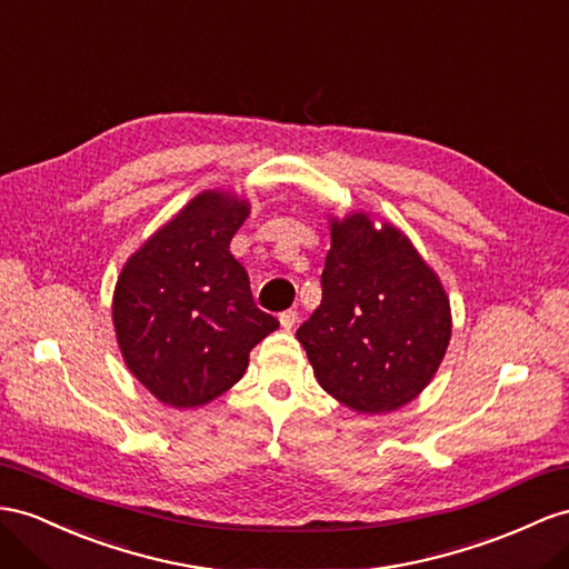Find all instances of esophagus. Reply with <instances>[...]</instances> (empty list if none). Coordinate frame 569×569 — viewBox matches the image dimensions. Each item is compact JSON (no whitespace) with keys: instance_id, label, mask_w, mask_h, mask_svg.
I'll return each instance as SVG.
<instances>
[{"instance_id":"34e87169","label":"esophagus","mask_w":569,"mask_h":569,"mask_svg":"<svg viewBox=\"0 0 569 569\" xmlns=\"http://www.w3.org/2000/svg\"><path fill=\"white\" fill-rule=\"evenodd\" d=\"M298 319H300L298 310H286V312H281V315H279V322H281V327H283L286 331L293 329V327L298 325Z\"/></svg>"}]
</instances>
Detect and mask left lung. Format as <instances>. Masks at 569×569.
I'll return each mask as SVG.
<instances>
[{
    "label": "left lung",
    "instance_id": "obj_1",
    "mask_svg": "<svg viewBox=\"0 0 569 569\" xmlns=\"http://www.w3.org/2000/svg\"><path fill=\"white\" fill-rule=\"evenodd\" d=\"M451 333L449 300L397 228L366 213L331 226L322 305L298 329L317 382L360 413L413 401L440 368Z\"/></svg>",
    "mask_w": 569,
    "mask_h": 569
}]
</instances>
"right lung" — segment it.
I'll return each instance as SVG.
<instances>
[{"instance_id":"1","label":"right lung","mask_w":569,"mask_h":569,"mask_svg":"<svg viewBox=\"0 0 569 569\" xmlns=\"http://www.w3.org/2000/svg\"><path fill=\"white\" fill-rule=\"evenodd\" d=\"M247 203L203 192L127 261L112 319L137 380L174 409L201 406L236 385L252 348L279 327L261 312L230 240Z\"/></svg>"}]
</instances>
